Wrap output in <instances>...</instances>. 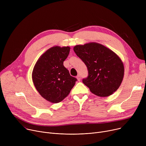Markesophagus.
Returning <instances> with one entry per match:
<instances>
[{"mask_svg": "<svg viewBox=\"0 0 146 146\" xmlns=\"http://www.w3.org/2000/svg\"><path fill=\"white\" fill-rule=\"evenodd\" d=\"M77 79H78V80L79 81H80V79H81V76H80V75L78 74V75L77 76Z\"/></svg>", "mask_w": 146, "mask_h": 146, "instance_id": "34e87169", "label": "esophagus"}]
</instances>
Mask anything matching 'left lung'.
<instances>
[{
	"mask_svg": "<svg viewBox=\"0 0 146 146\" xmlns=\"http://www.w3.org/2000/svg\"><path fill=\"white\" fill-rule=\"evenodd\" d=\"M73 50L87 67L88 76L82 82L91 92L106 97L119 88L124 67L115 53L96 42L76 45Z\"/></svg>",
	"mask_w": 146,
	"mask_h": 146,
	"instance_id": "1",
	"label": "left lung"
}]
</instances>
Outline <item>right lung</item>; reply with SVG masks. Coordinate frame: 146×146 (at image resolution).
I'll use <instances>...</instances> for the list:
<instances>
[{
    "label": "right lung",
    "instance_id": "1",
    "mask_svg": "<svg viewBox=\"0 0 146 146\" xmlns=\"http://www.w3.org/2000/svg\"><path fill=\"white\" fill-rule=\"evenodd\" d=\"M70 50L69 47H53L43 54L34 66L33 80L35 87L51 102L63 101L78 80L63 65Z\"/></svg>",
    "mask_w": 146,
    "mask_h": 146
}]
</instances>
